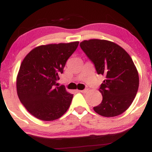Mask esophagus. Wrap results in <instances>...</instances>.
Instances as JSON below:
<instances>
[{"label": "esophagus", "mask_w": 152, "mask_h": 152, "mask_svg": "<svg viewBox=\"0 0 152 152\" xmlns=\"http://www.w3.org/2000/svg\"><path fill=\"white\" fill-rule=\"evenodd\" d=\"M87 91H88V89H84V90L79 91V92H81V93H86Z\"/></svg>", "instance_id": "1"}]
</instances>
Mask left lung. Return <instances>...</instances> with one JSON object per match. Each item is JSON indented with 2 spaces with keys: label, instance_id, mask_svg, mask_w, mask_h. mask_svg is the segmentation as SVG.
Wrapping results in <instances>:
<instances>
[{
  "label": "left lung",
  "instance_id": "8db88e82",
  "mask_svg": "<svg viewBox=\"0 0 152 152\" xmlns=\"http://www.w3.org/2000/svg\"><path fill=\"white\" fill-rule=\"evenodd\" d=\"M80 46L97 74L106 78L99 88L102 102L94 110L105 117L121 114L132 104L139 88V74L131 56L121 46L106 40L83 41Z\"/></svg>",
  "mask_w": 152,
  "mask_h": 152
}]
</instances>
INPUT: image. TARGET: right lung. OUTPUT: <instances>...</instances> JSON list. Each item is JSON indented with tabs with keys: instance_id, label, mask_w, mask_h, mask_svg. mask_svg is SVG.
Masks as SVG:
<instances>
[{
	"instance_id": "add662e5",
	"label": "right lung",
	"mask_w": 152,
	"mask_h": 152,
	"mask_svg": "<svg viewBox=\"0 0 152 152\" xmlns=\"http://www.w3.org/2000/svg\"><path fill=\"white\" fill-rule=\"evenodd\" d=\"M78 41L43 45L31 50L24 58L16 80L17 94L27 111L38 119L53 121L66 112L73 94L56 81L64 73L69 57Z\"/></svg>"
}]
</instances>
